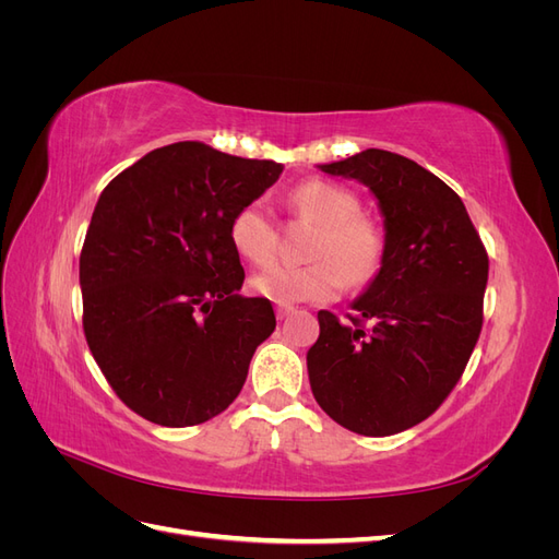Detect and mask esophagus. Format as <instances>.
Wrapping results in <instances>:
<instances>
[{
    "mask_svg": "<svg viewBox=\"0 0 559 559\" xmlns=\"http://www.w3.org/2000/svg\"><path fill=\"white\" fill-rule=\"evenodd\" d=\"M296 310L292 308V306H277L275 308V314H277V319H286V317H289V314H294Z\"/></svg>",
    "mask_w": 559,
    "mask_h": 559,
    "instance_id": "obj_1",
    "label": "esophagus"
}]
</instances>
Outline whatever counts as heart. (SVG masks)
Returning <instances> with one entry per match:
<instances>
[{"mask_svg": "<svg viewBox=\"0 0 559 559\" xmlns=\"http://www.w3.org/2000/svg\"><path fill=\"white\" fill-rule=\"evenodd\" d=\"M289 210L319 226L310 247L308 265L277 263L251 277L259 296L292 306V302H326L343 286H366L378 277L386 257L382 226L361 214V200L347 186L310 179L286 195ZM228 238L233 249L253 265H267L277 257L280 228L273 212L261 200L242 205L230 216Z\"/></svg>", "mask_w": 559, "mask_h": 559, "instance_id": "1", "label": "heart"}]
</instances>
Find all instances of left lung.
<instances>
[{"label": "left lung", "instance_id": "obj_1", "mask_svg": "<svg viewBox=\"0 0 559 559\" xmlns=\"http://www.w3.org/2000/svg\"><path fill=\"white\" fill-rule=\"evenodd\" d=\"M321 170L376 193L386 257L349 321L319 310L310 386L341 427L392 436L433 415L460 382L483 329L487 249L462 198L411 158L366 148Z\"/></svg>", "mask_w": 559, "mask_h": 559}]
</instances>
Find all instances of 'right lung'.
I'll return each mask as SVG.
<instances>
[{
	"label": "right lung",
	"mask_w": 559,
	"mask_h": 559,
	"mask_svg": "<svg viewBox=\"0 0 559 559\" xmlns=\"http://www.w3.org/2000/svg\"><path fill=\"white\" fill-rule=\"evenodd\" d=\"M282 175L273 160L200 142L151 151L99 195L83 240V333L132 413L195 427L240 394L275 331L267 298H245L230 216Z\"/></svg>",
	"instance_id": "right-lung-1"
}]
</instances>
